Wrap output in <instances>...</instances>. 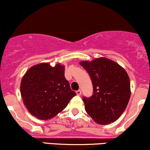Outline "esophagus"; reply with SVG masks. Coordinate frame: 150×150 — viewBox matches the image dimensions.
Masks as SVG:
<instances>
[{
    "instance_id": "obj_1",
    "label": "esophagus",
    "mask_w": 150,
    "mask_h": 150,
    "mask_svg": "<svg viewBox=\"0 0 150 150\" xmlns=\"http://www.w3.org/2000/svg\"><path fill=\"white\" fill-rule=\"evenodd\" d=\"M76 93H77V95L80 96L81 93H82V92H81V90H78V91H76Z\"/></svg>"
}]
</instances>
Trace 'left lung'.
Returning <instances> with one entry per match:
<instances>
[{
    "label": "left lung",
    "mask_w": 150,
    "mask_h": 150,
    "mask_svg": "<svg viewBox=\"0 0 150 150\" xmlns=\"http://www.w3.org/2000/svg\"><path fill=\"white\" fill-rule=\"evenodd\" d=\"M80 64L89 73L93 88L90 98H83L86 113L101 125L115 122L125 110L131 97L127 71L115 61L105 57L82 61Z\"/></svg>",
    "instance_id": "1"
}]
</instances>
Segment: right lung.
Wrapping results in <instances>:
<instances>
[{"mask_svg": "<svg viewBox=\"0 0 150 150\" xmlns=\"http://www.w3.org/2000/svg\"><path fill=\"white\" fill-rule=\"evenodd\" d=\"M65 66L40 63L30 67L21 81L23 104L33 116L41 120L54 117L76 95L64 76Z\"/></svg>", "mask_w": 150, "mask_h": 150, "instance_id": "1", "label": "right lung"}]
</instances>
